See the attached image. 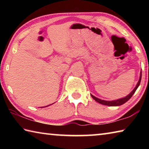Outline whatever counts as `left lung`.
I'll return each instance as SVG.
<instances>
[{"instance_id": "obj_1", "label": "left lung", "mask_w": 149, "mask_h": 149, "mask_svg": "<svg viewBox=\"0 0 149 149\" xmlns=\"http://www.w3.org/2000/svg\"><path fill=\"white\" fill-rule=\"evenodd\" d=\"M141 76H142V73H141V72L139 80L137 84L136 85V86L134 88V89H133L132 91L130 93L129 95H127L125 97L122 98V99L114 100H110V101H109V100H101L100 99H98V98L95 97V96H93V95H91L92 98L95 100H96V101H97V102H99V103H100V104H103V105L110 106V107H117V106L122 105L123 104H124V103L127 102L128 100H130L131 99V97H132L133 95L134 94L135 92L136 91V90H137V89L138 88V87L139 86L140 83H141Z\"/></svg>"}]
</instances>
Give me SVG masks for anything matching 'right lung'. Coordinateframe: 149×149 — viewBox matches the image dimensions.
<instances>
[{
    "mask_svg": "<svg viewBox=\"0 0 149 149\" xmlns=\"http://www.w3.org/2000/svg\"><path fill=\"white\" fill-rule=\"evenodd\" d=\"M48 106H49V105H48Z\"/></svg>",
    "mask_w": 149,
    "mask_h": 149,
    "instance_id": "add662e5",
    "label": "right lung"
}]
</instances>
